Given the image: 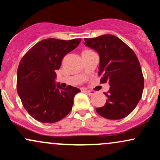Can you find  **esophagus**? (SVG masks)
Listing matches in <instances>:
<instances>
[{"mask_svg":"<svg viewBox=\"0 0 160 160\" xmlns=\"http://www.w3.org/2000/svg\"><path fill=\"white\" fill-rule=\"evenodd\" d=\"M86 93L89 95H93L95 94L94 92H92V91H86Z\"/></svg>","mask_w":160,"mask_h":160,"instance_id":"obj_1","label":"esophagus"}]
</instances>
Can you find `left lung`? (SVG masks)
I'll list each match as a JSON object with an SVG mask.
<instances>
[{"mask_svg":"<svg viewBox=\"0 0 160 160\" xmlns=\"http://www.w3.org/2000/svg\"><path fill=\"white\" fill-rule=\"evenodd\" d=\"M86 47L100 57L98 75L101 82H108L110 89L104 95L108 100L97 113L108 120H120L131 113L137 106L144 89V77L136 55L120 38L104 34L85 38Z\"/></svg>","mask_w":160,"mask_h":160,"instance_id":"8db88e82","label":"left lung"}]
</instances>
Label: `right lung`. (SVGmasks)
Returning <instances> with one entry per match:
<instances>
[{"label":"right lung","instance_id":"obj_1","mask_svg":"<svg viewBox=\"0 0 160 160\" xmlns=\"http://www.w3.org/2000/svg\"><path fill=\"white\" fill-rule=\"evenodd\" d=\"M80 38L64 40L48 38L38 42L22 57L17 71V92L24 108L33 118L56 122L69 113L78 88L62 89L56 83V70L66 54L74 50Z\"/></svg>","mask_w":160,"mask_h":160}]
</instances>
